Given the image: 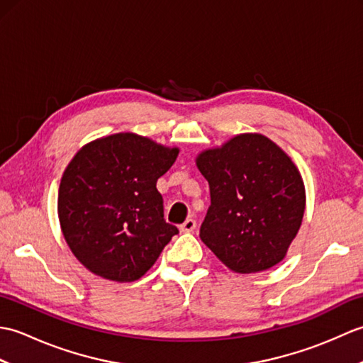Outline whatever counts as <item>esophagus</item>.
Listing matches in <instances>:
<instances>
[{
	"label": "esophagus",
	"mask_w": 363,
	"mask_h": 363,
	"mask_svg": "<svg viewBox=\"0 0 363 363\" xmlns=\"http://www.w3.org/2000/svg\"><path fill=\"white\" fill-rule=\"evenodd\" d=\"M196 228V221L194 220V218H187L186 221L182 223L181 225V230L182 233H191V230H194Z\"/></svg>",
	"instance_id": "esophagus-1"
}]
</instances>
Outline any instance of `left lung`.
<instances>
[{
  "mask_svg": "<svg viewBox=\"0 0 363 363\" xmlns=\"http://www.w3.org/2000/svg\"><path fill=\"white\" fill-rule=\"evenodd\" d=\"M211 207L199 237L237 273L279 264L303 221L306 194L295 164L260 134L234 137L196 159Z\"/></svg>",
  "mask_w": 363,
  "mask_h": 363,
  "instance_id": "obj_1",
  "label": "left lung"
}]
</instances>
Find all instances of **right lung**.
Masks as SVG:
<instances>
[{
    "label": "right lung",
    "instance_id": "add662e5",
    "mask_svg": "<svg viewBox=\"0 0 363 363\" xmlns=\"http://www.w3.org/2000/svg\"><path fill=\"white\" fill-rule=\"evenodd\" d=\"M177 152L125 133L89 143L68 164L59 187V221L72 252L91 273L135 281L179 233L165 221L156 189Z\"/></svg>",
    "mask_w": 363,
    "mask_h": 363
}]
</instances>
